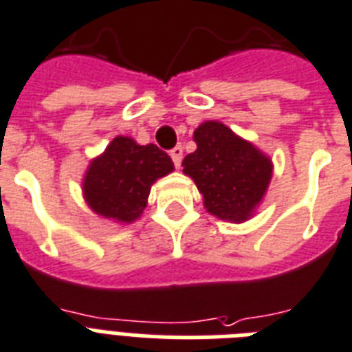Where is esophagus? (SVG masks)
<instances>
[{"instance_id": "34e87169", "label": "esophagus", "mask_w": 352, "mask_h": 352, "mask_svg": "<svg viewBox=\"0 0 352 352\" xmlns=\"http://www.w3.org/2000/svg\"><path fill=\"white\" fill-rule=\"evenodd\" d=\"M170 158H173L174 162V167H179V165H182V158H184V148H182V145H176V147L170 151Z\"/></svg>"}]
</instances>
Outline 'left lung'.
I'll use <instances>...</instances> for the list:
<instances>
[{
    "label": "left lung",
    "mask_w": 352,
    "mask_h": 352,
    "mask_svg": "<svg viewBox=\"0 0 352 352\" xmlns=\"http://www.w3.org/2000/svg\"><path fill=\"white\" fill-rule=\"evenodd\" d=\"M192 138L196 151L182 165L204 196L207 212L232 223L247 221L271 184V158L214 120L201 123Z\"/></svg>",
    "instance_id": "1"
}]
</instances>
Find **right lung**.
<instances>
[{"mask_svg": "<svg viewBox=\"0 0 352 352\" xmlns=\"http://www.w3.org/2000/svg\"><path fill=\"white\" fill-rule=\"evenodd\" d=\"M173 170V160L154 143L138 145L132 138L116 136L87 168L83 198L96 214L132 223L147 207L154 182Z\"/></svg>", "mask_w": 352, "mask_h": 352, "instance_id": "right-lung-1", "label": "right lung"}]
</instances>
